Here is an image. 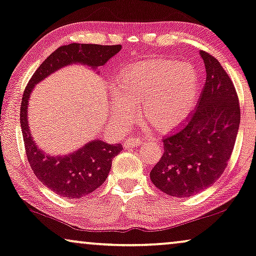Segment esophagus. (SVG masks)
Instances as JSON below:
<instances>
[{
	"label": "esophagus",
	"instance_id": "obj_1",
	"mask_svg": "<svg viewBox=\"0 0 256 256\" xmlns=\"http://www.w3.org/2000/svg\"><path fill=\"white\" fill-rule=\"evenodd\" d=\"M142 140L139 138H128L124 142L125 148H131V146H139L142 145Z\"/></svg>",
	"mask_w": 256,
	"mask_h": 256
}]
</instances>
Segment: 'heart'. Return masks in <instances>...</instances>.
<instances>
[{"mask_svg": "<svg viewBox=\"0 0 256 256\" xmlns=\"http://www.w3.org/2000/svg\"><path fill=\"white\" fill-rule=\"evenodd\" d=\"M114 119L130 124L142 106L145 120L156 131H170L186 119L196 104L199 77L190 64L168 60L136 63L122 71L116 83Z\"/></svg>", "mask_w": 256, "mask_h": 256, "instance_id": "b5f03b06", "label": "heart"}]
</instances>
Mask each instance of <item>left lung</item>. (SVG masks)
<instances>
[{
  "label": "left lung",
  "instance_id": "obj_1",
  "mask_svg": "<svg viewBox=\"0 0 256 256\" xmlns=\"http://www.w3.org/2000/svg\"><path fill=\"white\" fill-rule=\"evenodd\" d=\"M206 82L187 122L162 138L164 153L150 172L153 185L176 198L196 196L226 168L240 125V104L219 60L202 51Z\"/></svg>",
  "mask_w": 256,
  "mask_h": 256
}]
</instances>
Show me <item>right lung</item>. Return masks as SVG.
<instances>
[{"label":"right lung","instance_id":"add662e5","mask_svg":"<svg viewBox=\"0 0 256 256\" xmlns=\"http://www.w3.org/2000/svg\"><path fill=\"white\" fill-rule=\"evenodd\" d=\"M120 49L122 46L80 43L60 46L40 64L24 88L20 122L26 158L40 182L60 196L77 199L97 190L108 178L112 159L122 148L120 144L114 145L94 140L72 154L62 156L46 154L37 148L29 131L26 119L29 94L38 82L60 68L72 63H83L91 68H98L104 66Z\"/></svg>","mask_w":256,"mask_h":256}]
</instances>
